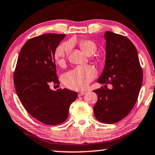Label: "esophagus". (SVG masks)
Returning a JSON list of instances; mask_svg holds the SVG:
<instances>
[{
  "label": "esophagus",
  "instance_id": "esophagus-1",
  "mask_svg": "<svg viewBox=\"0 0 155 155\" xmlns=\"http://www.w3.org/2000/svg\"><path fill=\"white\" fill-rule=\"evenodd\" d=\"M84 94H85V92H80L79 93H78V96H83L84 95Z\"/></svg>",
  "mask_w": 155,
  "mask_h": 155
}]
</instances>
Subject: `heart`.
Here are the masks:
<instances>
[{
    "instance_id": "1",
    "label": "heart",
    "mask_w": 155,
    "mask_h": 155,
    "mask_svg": "<svg viewBox=\"0 0 155 155\" xmlns=\"http://www.w3.org/2000/svg\"><path fill=\"white\" fill-rule=\"evenodd\" d=\"M78 47L87 55H91L97 51V45L90 40H82L78 43ZM71 46L69 43H63L56 48L54 54V59L59 66L65 64ZM97 75V71L93 67H77L66 74L63 77V81L66 86L73 90H81L87 87L89 83Z\"/></svg>"
}]
</instances>
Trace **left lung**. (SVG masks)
Returning <instances> with one entry per match:
<instances>
[{
  "label": "left lung",
  "instance_id": "left-lung-1",
  "mask_svg": "<svg viewBox=\"0 0 155 155\" xmlns=\"http://www.w3.org/2000/svg\"><path fill=\"white\" fill-rule=\"evenodd\" d=\"M106 61L97 82L111 84L94 92L98 97L93 107L98 121L113 124L125 117L137 102L143 81V71L137 48L125 36L107 31Z\"/></svg>",
  "mask_w": 155,
  "mask_h": 155
}]
</instances>
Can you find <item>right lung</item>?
Listing matches in <instances>:
<instances>
[{
  "label": "right lung",
  "mask_w": 155,
  "mask_h": 155,
  "mask_svg": "<svg viewBox=\"0 0 155 155\" xmlns=\"http://www.w3.org/2000/svg\"><path fill=\"white\" fill-rule=\"evenodd\" d=\"M65 35L47 33L28 40L20 51L14 74L15 87L23 106L31 116L48 125L65 121L78 96L67 88L54 91L49 87L60 84L54 54Z\"/></svg>",
  "instance_id": "1"
}]
</instances>
